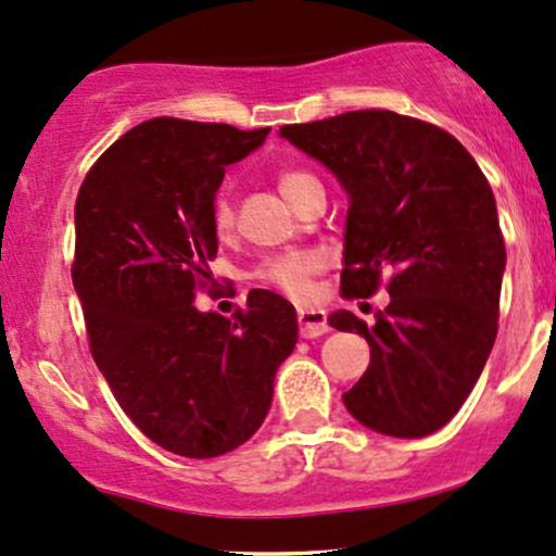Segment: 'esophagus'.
<instances>
[{
	"label": "esophagus",
	"mask_w": 556,
	"mask_h": 556,
	"mask_svg": "<svg viewBox=\"0 0 556 556\" xmlns=\"http://www.w3.org/2000/svg\"><path fill=\"white\" fill-rule=\"evenodd\" d=\"M296 323L302 339H317V336L328 333V317L323 309H299Z\"/></svg>",
	"instance_id": "1"
}]
</instances>
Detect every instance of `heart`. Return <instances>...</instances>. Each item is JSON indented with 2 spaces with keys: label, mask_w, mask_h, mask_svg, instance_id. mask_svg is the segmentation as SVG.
Instances as JSON below:
<instances>
[{
  "label": "heart",
  "mask_w": 556,
  "mask_h": 556,
  "mask_svg": "<svg viewBox=\"0 0 556 556\" xmlns=\"http://www.w3.org/2000/svg\"><path fill=\"white\" fill-rule=\"evenodd\" d=\"M312 184H320L309 170H302V167H283L278 173V189L280 194L289 199L291 204H296V199L302 197V191ZM236 223L233 204H230L228 197H217L215 204H212V228H215L217 236L230 233ZM326 260L317 252H289L278 254V257L265 260L257 267V278L262 283L273 286L280 294L291 299H304L309 294V280L312 276L323 270Z\"/></svg>",
  "instance_id": "obj_1"
}]
</instances>
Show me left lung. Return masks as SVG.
<instances>
[{
	"label": "left lung",
	"instance_id": "8db88e82",
	"mask_svg": "<svg viewBox=\"0 0 556 556\" xmlns=\"http://www.w3.org/2000/svg\"><path fill=\"white\" fill-rule=\"evenodd\" d=\"M280 136L349 194L341 296L367 299L380 286L391 296L372 328L349 309L328 320L370 344L346 409L396 439L444 428L498 330L507 252L489 180L452 134L391 110L294 123Z\"/></svg>",
	"mask_w": 556,
	"mask_h": 556
}]
</instances>
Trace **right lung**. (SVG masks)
<instances>
[{"label": "right lung", "mask_w": 556, "mask_h": 556, "mask_svg": "<svg viewBox=\"0 0 556 556\" xmlns=\"http://www.w3.org/2000/svg\"><path fill=\"white\" fill-rule=\"evenodd\" d=\"M267 134L154 117L93 162L76 199L71 273L91 357L134 426L180 457L252 439L296 344V312L276 291L252 289L230 317L194 307L217 286L212 204L226 167Z\"/></svg>", "instance_id": "obj_1"}]
</instances>
